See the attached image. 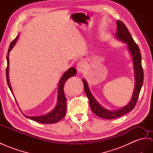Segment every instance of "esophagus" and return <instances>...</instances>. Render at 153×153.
<instances>
[{
	"mask_svg": "<svg viewBox=\"0 0 153 153\" xmlns=\"http://www.w3.org/2000/svg\"><path fill=\"white\" fill-rule=\"evenodd\" d=\"M86 68H85V65L84 64L83 62H79L77 65V72L80 73V74H83Z\"/></svg>",
	"mask_w": 153,
	"mask_h": 153,
	"instance_id": "34e87169",
	"label": "esophagus"
}]
</instances>
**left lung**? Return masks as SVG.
Wrapping results in <instances>:
<instances>
[{
	"label": "left lung",
	"instance_id": "1",
	"mask_svg": "<svg viewBox=\"0 0 153 153\" xmlns=\"http://www.w3.org/2000/svg\"><path fill=\"white\" fill-rule=\"evenodd\" d=\"M116 24L117 32L115 35L116 38L117 40L127 44V48L128 52L131 53L133 66H134L135 83L134 91H133L131 101L127 105L120 108L118 110L109 111L101 106L95 100L94 97L92 96L91 91H90L87 81L85 79H82L84 85L85 92L88 99L89 105L91 110L97 116L108 120H112L120 117L131 111L134 108L137 101H138L143 82V71L142 66V56H141V53L138 46L134 42V39H132L126 26L120 21H117Z\"/></svg>",
	"mask_w": 153,
	"mask_h": 153
}]
</instances>
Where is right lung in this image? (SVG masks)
<instances>
[{"label": "right lung", "mask_w": 153, "mask_h": 153, "mask_svg": "<svg viewBox=\"0 0 153 153\" xmlns=\"http://www.w3.org/2000/svg\"><path fill=\"white\" fill-rule=\"evenodd\" d=\"M19 37V36H17V37L11 42L9 49H8V52H7V68L6 70V79H7V85H8L11 93L13 94V93L12 88H11V85L10 83V79H9V53L10 52L11 49L13 48V47L15 46V43L17 42ZM76 72H77L76 69L74 67L70 68L67 71H66L64 73L63 75H62V76L61 77L58 85L57 102L56 104V106L55 107V108L52 111L48 113V114L43 116H26L25 114L24 115L30 120L37 121V122H39V123H45V124L57 123L59 121H60L61 119L63 118L66 115V98L64 93V86L67 79H69L70 77L75 76L76 74Z\"/></svg>", "instance_id": "add662e5"}]
</instances>
